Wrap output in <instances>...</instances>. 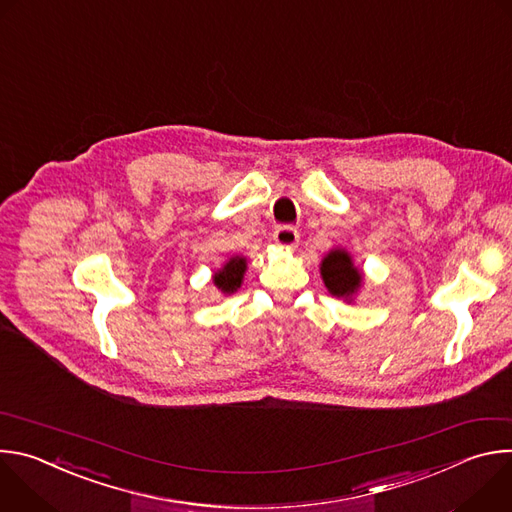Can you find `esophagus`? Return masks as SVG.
<instances>
[{"instance_id": "1", "label": "esophagus", "mask_w": 512, "mask_h": 512, "mask_svg": "<svg viewBox=\"0 0 512 512\" xmlns=\"http://www.w3.org/2000/svg\"><path fill=\"white\" fill-rule=\"evenodd\" d=\"M273 241L279 247L294 249L298 245V241H300V233L294 227H277L275 233H273Z\"/></svg>"}]
</instances>
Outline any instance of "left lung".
I'll use <instances>...</instances> for the list:
<instances>
[{
	"label": "left lung",
	"instance_id": "8db88e82",
	"mask_svg": "<svg viewBox=\"0 0 512 512\" xmlns=\"http://www.w3.org/2000/svg\"><path fill=\"white\" fill-rule=\"evenodd\" d=\"M320 275L330 296L342 298L348 304L354 302L364 281L362 271L354 265L352 255L346 249L328 251L320 263Z\"/></svg>",
	"mask_w": 512,
	"mask_h": 512
}]
</instances>
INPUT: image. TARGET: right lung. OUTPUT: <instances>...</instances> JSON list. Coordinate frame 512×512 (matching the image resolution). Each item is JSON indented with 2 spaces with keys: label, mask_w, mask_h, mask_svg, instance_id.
I'll list each match as a JSON object with an SVG mask.
<instances>
[{
  "label": "right lung",
  "mask_w": 512,
  "mask_h": 512,
  "mask_svg": "<svg viewBox=\"0 0 512 512\" xmlns=\"http://www.w3.org/2000/svg\"><path fill=\"white\" fill-rule=\"evenodd\" d=\"M245 271H247V259L243 255H233L221 269L214 271L212 283L223 296H231L241 287Z\"/></svg>",
  "instance_id": "right-lung-1"
}]
</instances>
